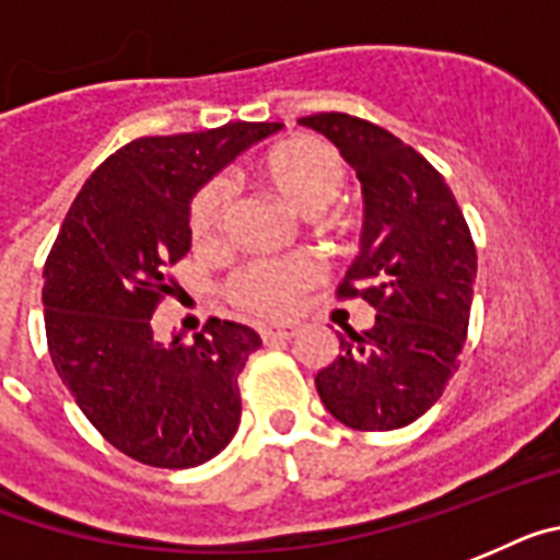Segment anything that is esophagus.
<instances>
[{
  "label": "esophagus",
  "instance_id": "1",
  "mask_svg": "<svg viewBox=\"0 0 560 560\" xmlns=\"http://www.w3.org/2000/svg\"><path fill=\"white\" fill-rule=\"evenodd\" d=\"M261 341L265 345H279V341H290L293 336H299V327L295 324H279V327H261Z\"/></svg>",
  "mask_w": 560,
  "mask_h": 560
}]
</instances>
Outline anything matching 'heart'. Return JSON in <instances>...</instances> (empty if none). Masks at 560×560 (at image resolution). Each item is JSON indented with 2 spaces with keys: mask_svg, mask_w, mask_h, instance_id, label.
Segmentation results:
<instances>
[{
  "mask_svg": "<svg viewBox=\"0 0 560 560\" xmlns=\"http://www.w3.org/2000/svg\"><path fill=\"white\" fill-rule=\"evenodd\" d=\"M270 187L304 219H318L330 210L347 187V164L330 144L318 139H295L272 150L265 164ZM233 208V182L213 178L192 199L190 228L199 242L224 236ZM318 276L310 258H281V261H253L230 281L233 304L253 316L279 318L295 307V295Z\"/></svg>",
  "mask_w": 560,
  "mask_h": 560,
  "instance_id": "b5f03b06",
  "label": "heart"
}]
</instances>
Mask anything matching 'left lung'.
Returning <instances> with one entry per match:
<instances>
[{"label":"left lung","mask_w":560,"mask_h":560,"mask_svg":"<svg viewBox=\"0 0 560 560\" xmlns=\"http://www.w3.org/2000/svg\"><path fill=\"white\" fill-rule=\"evenodd\" d=\"M299 121L327 136L359 176L361 253L338 284V299L361 295L375 307L370 330L347 327L316 389L345 427L398 430L424 416L458 370L476 244L444 176L398 136L347 113Z\"/></svg>","instance_id":"1"}]
</instances>
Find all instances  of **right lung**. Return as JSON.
Instances as JSON below:
<instances>
[{"mask_svg": "<svg viewBox=\"0 0 560 560\" xmlns=\"http://www.w3.org/2000/svg\"><path fill=\"white\" fill-rule=\"evenodd\" d=\"M279 121L144 136L84 182L45 261V332L54 368L113 447L187 469L210 462L242 421L238 375L261 347L247 324L210 318L185 341L153 336V313L190 250V199Z\"/></svg>", "mask_w": 560, "mask_h": 560, "instance_id": "right-lung-1", "label": "right lung"}]
</instances>
